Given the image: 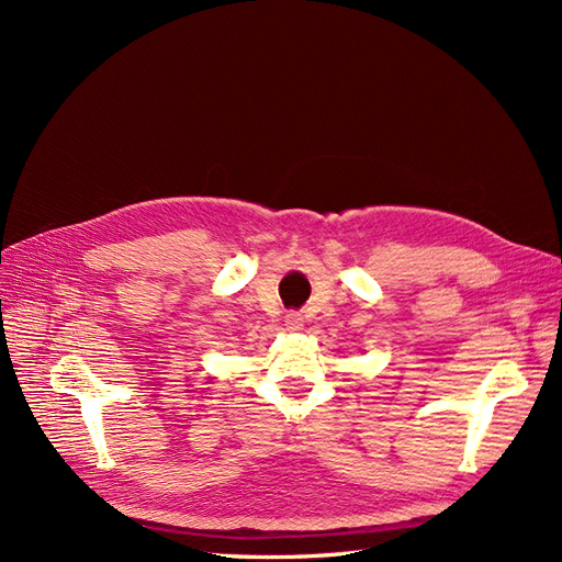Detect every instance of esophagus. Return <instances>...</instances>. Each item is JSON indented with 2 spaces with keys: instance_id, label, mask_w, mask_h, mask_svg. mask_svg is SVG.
I'll use <instances>...</instances> for the list:
<instances>
[{
  "instance_id": "1",
  "label": "esophagus",
  "mask_w": 562,
  "mask_h": 562,
  "mask_svg": "<svg viewBox=\"0 0 562 562\" xmlns=\"http://www.w3.org/2000/svg\"><path fill=\"white\" fill-rule=\"evenodd\" d=\"M304 326V321H302V316L297 314V312H291L285 316V328L288 330H300Z\"/></svg>"
}]
</instances>
